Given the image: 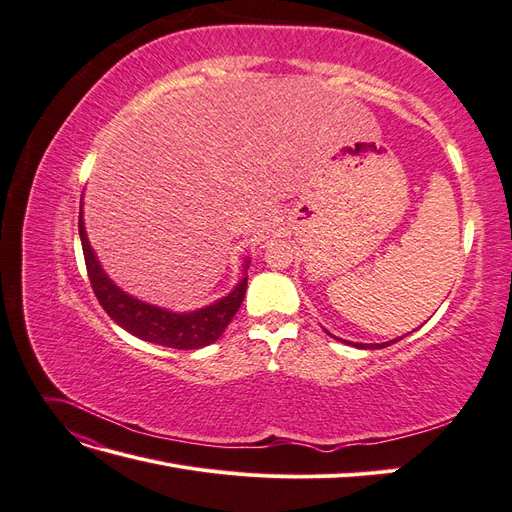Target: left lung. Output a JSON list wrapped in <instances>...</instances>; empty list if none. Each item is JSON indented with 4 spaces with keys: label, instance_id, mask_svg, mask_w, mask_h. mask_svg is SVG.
I'll use <instances>...</instances> for the list:
<instances>
[{
    "label": "left lung",
    "instance_id": "left-lung-1",
    "mask_svg": "<svg viewBox=\"0 0 512 512\" xmlns=\"http://www.w3.org/2000/svg\"><path fill=\"white\" fill-rule=\"evenodd\" d=\"M346 344H350V342H346ZM352 346H356V348H386V346H389V342H386V344H354L352 342Z\"/></svg>",
    "mask_w": 512,
    "mask_h": 512
}]
</instances>
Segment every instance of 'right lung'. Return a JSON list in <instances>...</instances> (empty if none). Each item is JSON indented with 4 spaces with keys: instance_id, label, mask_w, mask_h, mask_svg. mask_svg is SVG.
Listing matches in <instances>:
<instances>
[{
    "instance_id": "1",
    "label": "right lung",
    "mask_w": 512,
    "mask_h": 512,
    "mask_svg": "<svg viewBox=\"0 0 512 512\" xmlns=\"http://www.w3.org/2000/svg\"><path fill=\"white\" fill-rule=\"evenodd\" d=\"M79 235L83 243L89 282L100 305L104 307V312L111 316L119 327L145 339V342L177 350L203 348L218 342V337L226 331L232 316L239 312L247 290V277H243L228 297L215 301L213 305L196 309V312L190 314H175L168 312V309L130 297V294H126L119 286L108 280L94 250H91L89 245L87 232L83 226V215H79ZM247 267H250V260L245 262L243 269L247 271Z\"/></svg>"
}]
</instances>
